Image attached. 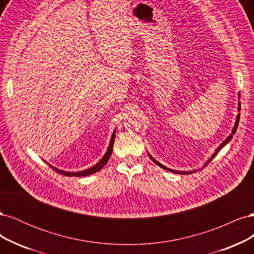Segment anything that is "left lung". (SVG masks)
Returning a JSON list of instances; mask_svg holds the SVG:
<instances>
[{
    "label": "left lung",
    "mask_w": 254,
    "mask_h": 254,
    "mask_svg": "<svg viewBox=\"0 0 254 254\" xmlns=\"http://www.w3.org/2000/svg\"><path fill=\"white\" fill-rule=\"evenodd\" d=\"M238 96H240L241 97V95H238ZM238 111H241V102H238ZM240 113H238L237 114V117H236V122H235V124H234V127H233V130H232V133L231 134H230L228 137H227V139L224 141V142H222L219 146H218V148L216 149V150H215V152L213 153V155H212V157L209 159V160H207L206 161V162H205V164L203 165V167L204 166H206L207 164H209V162H211V160L215 157V156H216L217 155V153H218V151L222 148V147H224V146L225 145H227L230 141H231V139H232V137H233V134L236 132V129H237V126H238V123H240ZM148 156H149V158L153 161V162H155L158 166H160L161 168H163V170H166V171H170V172H172V173H174V174H179V175H190V174H193V173H196L197 171L196 170H193V171H188V172H182V171H175V170H171V168H167L166 166H164V165H162V164H161V163H159V162H157V161L155 160V159H153L150 155H149V153H148Z\"/></svg>",
    "instance_id": "left-lung-1"
}]
</instances>
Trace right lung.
Here are the masks:
<instances>
[{"mask_svg": "<svg viewBox=\"0 0 254 254\" xmlns=\"http://www.w3.org/2000/svg\"><path fill=\"white\" fill-rule=\"evenodd\" d=\"M114 139H115V130L112 133V136H111V140H110V143H109V146H108V149H107L106 153L104 155V157L98 161V162L94 165L92 166L90 168H88V170H83V171H79V172H65V171H61L59 170V168H56L55 166H52L49 165L53 168V170H55L57 173L61 174V175H64V176H67V177H82V176H88V175H92L94 174L96 172H99L102 170V168L106 165V163L108 162L110 157H111V153H112V149H113V142H114Z\"/></svg>", "mask_w": 254, "mask_h": 254, "instance_id": "right-lung-1", "label": "right lung"}]
</instances>
